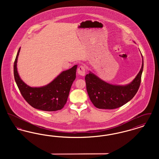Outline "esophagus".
<instances>
[{"label":"esophagus","mask_w":159,"mask_h":159,"mask_svg":"<svg viewBox=\"0 0 159 159\" xmlns=\"http://www.w3.org/2000/svg\"><path fill=\"white\" fill-rule=\"evenodd\" d=\"M77 73L79 75L84 76L86 74V68L84 66H80L77 70Z\"/></svg>","instance_id":"34e87169"}]
</instances>
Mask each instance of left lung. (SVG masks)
<instances>
[{
	"label": "left lung",
	"mask_w": 159,
	"mask_h": 159,
	"mask_svg": "<svg viewBox=\"0 0 159 159\" xmlns=\"http://www.w3.org/2000/svg\"><path fill=\"white\" fill-rule=\"evenodd\" d=\"M143 67V58L139 72L131 83L125 86L107 83L91 72L86 75V90L92 104L99 109H115L126 104L134 98L138 91Z\"/></svg>",
	"instance_id": "obj_1"
}]
</instances>
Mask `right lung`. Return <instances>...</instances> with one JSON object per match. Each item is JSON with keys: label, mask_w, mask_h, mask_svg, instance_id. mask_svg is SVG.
<instances>
[{"label": "right lung", "mask_w": 159, "mask_h": 159, "mask_svg": "<svg viewBox=\"0 0 159 159\" xmlns=\"http://www.w3.org/2000/svg\"><path fill=\"white\" fill-rule=\"evenodd\" d=\"M20 48L15 58L14 74L15 82L23 98L33 108L46 111H55L62 109L67 101L73 82L76 79L77 65L62 71L52 82L45 86L33 88L20 79L16 64Z\"/></svg>", "instance_id": "1"}]
</instances>
